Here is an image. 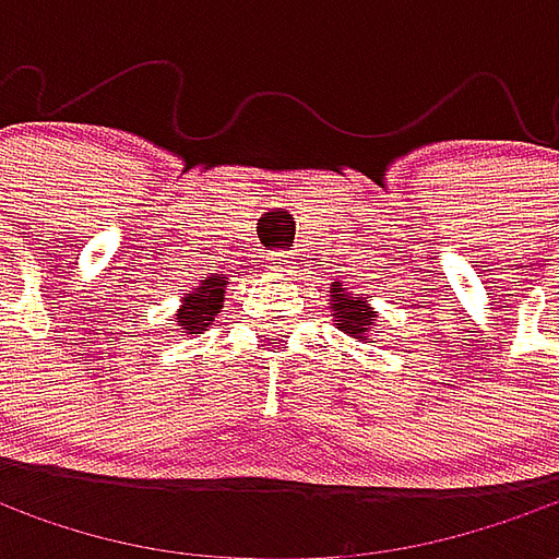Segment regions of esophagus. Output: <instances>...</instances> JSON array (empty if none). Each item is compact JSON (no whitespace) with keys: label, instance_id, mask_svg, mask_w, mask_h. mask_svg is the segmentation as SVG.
Returning a JSON list of instances; mask_svg holds the SVG:
<instances>
[{"label":"esophagus","instance_id":"esophagus-1","mask_svg":"<svg viewBox=\"0 0 559 559\" xmlns=\"http://www.w3.org/2000/svg\"><path fill=\"white\" fill-rule=\"evenodd\" d=\"M287 263H290V257L287 254H275L272 260H269L272 272H287Z\"/></svg>","mask_w":559,"mask_h":559}]
</instances>
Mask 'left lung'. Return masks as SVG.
I'll return each mask as SVG.
<instances>
[{
	"instance_id": "obj_1",
	"label": "left lung",
	"mask_w": 559,
	"mask_h": 559,
	"mask_svg": "<svg viewBox=\"0 0 559 559\" xmlns=\"http://www.w3.org/2000/svg\"><path fill=\"white\" fill-rule=\"evenodd\" d=\"M329 308H332V317H335V326L344 332V335H350V338L359 341H371L377 329V311L371 308V296H365V293H347L344 284H332L329 287Z\"/></svg>"
}]
</instances>
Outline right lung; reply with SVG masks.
Here are the masks:
<instances>
[{"label":"right lung","mask_w":559,"mask_h":559,"mask_svg":"<svg viewBox=\"0 0 559 559\" xmlns=\"http://www.w3.org/2000/svg\"><path fill=\"white\" fill-rule=\"evenodd\" d=\"M227 284L230 281L212 275V278L200 281V287L185 293L182 305H179V311L173 317L176 326H182L185 335L206 332L215 323V317L221 314V308H224V290H227Z\"/></svg>","instance_id":"add662e5"}]
</instances>
